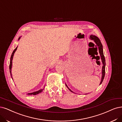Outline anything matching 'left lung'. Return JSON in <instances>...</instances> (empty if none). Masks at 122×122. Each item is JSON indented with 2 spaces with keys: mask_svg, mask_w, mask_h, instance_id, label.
Returning a JSON list of instances; mask_svg holds the SVG:
<instances>
[{
  "mask_svg": "<svg viewBox=\"0 0 122 122\" xmlns=\"http://www.w3.org/2000/svg\"><path fill=\"white\" fill-rule=\"evenodd\" d=\"M89 39L93 40V41L94 42V43H96V44L97 45V48L98 49V51H99V53H100V55L101 58V60H102V79H101V82L100 83V85H101L102 84V83L103 81V80L104 79L105 77V66H106V60H105V58L104 56V55H103V47H102V43L101 42L100 40L98 39V37H97V36L92 35H91L89 37ZM66 84V86L69 89V91L71 92H73L68 87L67 84Z\"/></svg>",
  "mask_w": 122,
  "mask_h": 122,
  "instance_id": "8db88e82",
  "label": "left lung"
}]
</instances>
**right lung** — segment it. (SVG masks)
Masks as SVG:
<instances>
[{
	"instance_id": "add662e5",
	"label": "right lung",
	"mask_w": 122,
	"mask_h": 122,
	"mask_svg": "<svg viewBox=\"0 0 122 122\" xmlns=\"http://www.w3.org/2000/svg\"><path fill=\"white\" fill-rule=\"evenodd\" d=\"M21 37H20L19 39H18V40H20V39ZM17 46L16 47V48L14 50V51H13L12 54H11V57H10V75H11V77L13 80V78H12V74H11V68H12V60H13V56H14V54H15V52L16 50H17ZM44 89V88H42V89H40V90H39V91H36V92H30V93H28V96H33V95H37V94L41 93V92H42L43 91V90Z\"/></svg>"
}]
</instances>
